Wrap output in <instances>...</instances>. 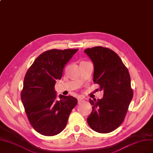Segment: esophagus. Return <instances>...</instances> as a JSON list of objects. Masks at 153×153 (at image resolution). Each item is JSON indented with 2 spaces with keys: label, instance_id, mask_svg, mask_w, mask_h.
<instances>
[{
  "label": "esophagus",
  "instance_id": "esophagus-1",
  "mask_svg": "<svg viewBox=\"0 0 153 153\" xmlns=\"http://www.w3.org/2000/svg\"><path fill=\"white\" fill-rule=\"evenodd\" d=\"M84 101V99H83V98H79L78 99V102L80 104V103H81L82 101Z\"/></svg>",
  "mask_w": 153,
  "mask_h": 153
}]
</instances>
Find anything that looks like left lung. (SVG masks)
Here are the masks:
<instances>
[{
	"label": "left lung",
	"mask_w": 153,
	"mask_h": 153,
	"mask_svg": "<svg viewBox=\"0 0 153 153\" xmlns=\"http://www.w3.org/2000/svg\"><path fill=\"white\" fill-rule=\"evenodd\" d=\"M84 52L94 64V82L104 91L101 99H89L92 111L87 123L97 132H111L123 123L133 97L129 72L118 54L108 48L98 46Z\"/></svg>",
	"instance_id": "left-lung-1"
}]
</instances>
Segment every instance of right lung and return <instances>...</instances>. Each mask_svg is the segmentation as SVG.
Listing matches in <instances>:
<instances>
[{
  "mask_svg": "<svg viewBox=\"0 0 153 153\" xmlns=\"http://www.w3.org/2000/svg\"><path fill=\"white\" fill-rule=\"evenodd\" d=\"M78 49H52L42 53L26 72L21 99L32 127L41 135L54 136L65 129L77 99L59 95L54 86L63 68Z\"/></svg>",
  "mask_w": 153,
  "mask_h": 153,
  "instance_id": "1",
  "label": "right lung"
}]
</instances>
